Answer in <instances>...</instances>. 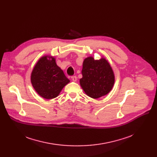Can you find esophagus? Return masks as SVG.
<instances>
[{"instance_id":"esophagus-1","label":"esophagus","mask_w":157,"mask_h":157,"mask_svg":"<svg viewBox=\"0 0 157 157\" xmlns=\"http://www.w3.org/2000/svg\"><path fill=\"white\" fill-rule=\"evenodd\" d=\"M71 79L73 81H77V77L76 76H73L71 77Z\"/></svg>"}]
</instances>
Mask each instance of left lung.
<instances>
[{
    "mask_svg": "<svg viewBox=\"0 0 157 157\" xmlns=\"http://www.w3.org/2000/svg\"><path fill=\"white\" fill-rule=\"evenodd\" d=\"M80 85L90 97L98 98L109 94L114 84V74L108 61L102 57L95 60L88 56L84 60Z\"/></svg>",
    "mask_w": 157,
    "mask_h": 157,
    "instance_id": "left-lung-1",
    "label": "left lung"
}]
</instances>
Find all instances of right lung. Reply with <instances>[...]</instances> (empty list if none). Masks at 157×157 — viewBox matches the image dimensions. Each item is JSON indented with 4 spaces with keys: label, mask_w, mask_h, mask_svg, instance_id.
Here are the masks:
<instances>
[{
    "label": "right lung",
    "mask_w": 157,
    "mask_h": 157,
    "mask_svg": "<svg viewBox=\"0 0 157 157\" xmlns=\"http://www.w3.org/2000/svg\"><path fill=\"white\" fill-rule=\"evenodd\" d=\"M31 83L36 92L45 99L59 96L70 81L56 65L53 56L45 55L37 61L31 73Z\"/></svg>",
    "instance_id": "1"
}]
</instances>
